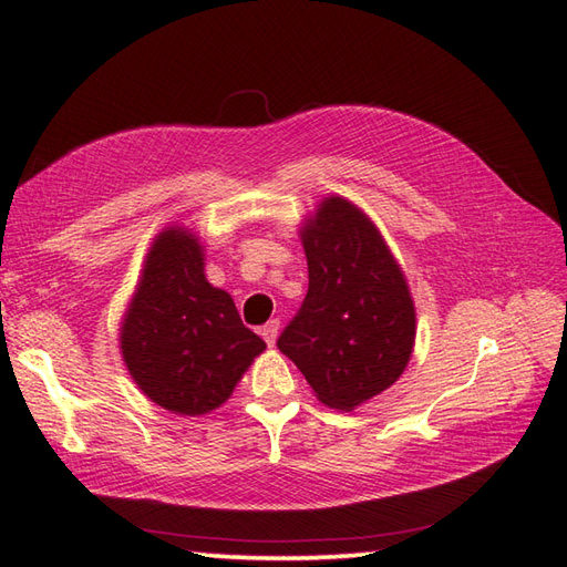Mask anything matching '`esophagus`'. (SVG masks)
Returning a JSON list of instances; mask_svg holds the SVG:
<instances>
[{
    "instance_id": "1",
    "label": "esophagus",
    "mask_w": 567,
    "mask_h": 567,
    "mask_svg": "<svg viewBox=\"0 0 567 567\" xmlns=\"http://www.w3.org/2000/svg\"><path fill=\"white\" fill-rule=\"evenodd\" d=\"M278 332H280L278 318H272V321H268L264 328H260V336H264V340L268 344H275V340H278Z\"/></svg>"
}]
</instances>
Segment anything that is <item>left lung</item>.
Wrapping results in <instances>:
<instances>
[{"label": "left lung", "instance_id": "obj_1", "mask_svg": "<svg viewBox=\"0 0 567 567\" xmlns=\"http://www.w3.org/2000/svg\"><path fill=\"white\" fill-rule=\"evenodd\" d=\"M309 292L278 338L323 404L354 410L393 385L414 347V303L379 229L330 196L301 231Z\"/></svg>", "mask_w": 567, "mask_h": 567}]
</instances>
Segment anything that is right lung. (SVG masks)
<instances>
[{
  "instance_id": "obj_1",
  "label": "right lung",
  "mask_w": 567,
  "mask_h": 567,
  "mask_svg": "<svg viewBox=\"0 0 567 567\" xmlns=\"http://www.w3.org/2000/svg\"><path fill=\"white\" fill-rule=\"evenodd\" d=\"M264 350L231 297L203 275L196 237L177 227L157 235L122 326V354L143 393L174 414H206Z\"/></svg>"
}]
</instances>
